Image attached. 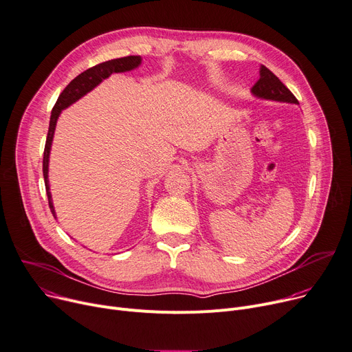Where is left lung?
Instances as JSON below:
<instances>
[{
	"mask_svg": "<svg viewBox=\"0 0 352 352\" xmlns=\"http://www.w3.org/2000/svg\"><path fill=\"white\" fill-rule=\"evenodd\" d=\"M259 75V80L250 89L253 96L265 100L298 104V100L294 98L293 93L266 66H261Z\"/></svg>",
	"mask_w": 352,
	"mask_h": 352,
	"instance_id": "left-lung-1",
	"label": "left lung"
}]
</instances>
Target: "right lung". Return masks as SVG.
<instances>
[{
    "mask_svg": "<svg viewBox=\"0 0 352 352\" xmlns=\"http://www.w3.org/2000/svg\"><path fill=\"white\" fill-rule=\"evenodd\" d=\"M140 65H142V56H124V58H117V59H111V60L99 63L96 66L85 70V72L80 74L79 76H76L59 95V98L52 109V113H51L50 130H48V135H46L43 162H42L46 195H48L50 208H51V212L55 219H56V210H55V206L52 202L48 173H50V155H51V147H52V142H54V134H55V129H56V122L59 119L62 110L67 109L70 104H74L80 98L87 95L89 91H91L96 86H99L110 75L130 72V70L138 67Z\"/></svg>",
    "mask_w": 352,
    "mask_h": 352,
    "instance_id": "obj_1",
    "label": "right lung"
}]
</instances>
